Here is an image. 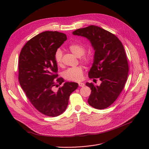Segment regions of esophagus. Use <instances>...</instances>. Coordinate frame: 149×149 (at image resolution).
<instances>
[{"label": "esophagus", "mask_w": 149, "mask_h": 149, "mask_svg": "<svg viewBox=\"0 0 149 149\" xmlns=\"http://www.w3.org/2000/svg\"><path fill=\"white\" fill-rule=\"evenodd\" d=\"M78 86L79 87H84L85 86V84L83 82H78Z\"/></svg>", "instance_id": "34e87169"}]
</instances>
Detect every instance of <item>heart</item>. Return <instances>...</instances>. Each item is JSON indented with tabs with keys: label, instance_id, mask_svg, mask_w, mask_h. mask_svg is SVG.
<instances>
[{
	"label": "heart",
	"instance_id": "b5f03b06",
	"mask_svg": "<svg viewBox=\"0 0 149 149\" xmlns=\"http://www.w3.org/2000/svg\"><path fill=\"white\" fill-rule=\"evenodd\" d=\"M68 50L77 56H80V61L85 63L88 64L92 61V55L90 53L86 54V48L83 45L74 42L70 44L68 47ZM55 61L58 66L62 64V52L60 49H58L54 55ZM84 69L81 66H77L67 69L63 72V76L66 79L70 81H80L83 77Z\"/></svg>",
	"mask_w": 149,
	"mask_h": 149
}]
</instances>
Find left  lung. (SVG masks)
I'll return each instance as SVG.
<instances>
[{"mask_svg": "<svg viewBox=\"0 0 149 149\" xmlns=\"http://www.w3.org/2000/svg\"><path fill=\"white\" fill-rule=\"evenodd\" d=\"M72 33L87 38L95 50L88 77L96 81L98 78L101 84L97 86L86 83L91 90L88 102L96 109L107 108L118 97L128 77L129 63L124 47L115 35L97 26L78 29Z\"/></svg>", "mask_w": 149, "mask_h": 149, "instance_id": "1", "label": "left lung"}]
</instances>
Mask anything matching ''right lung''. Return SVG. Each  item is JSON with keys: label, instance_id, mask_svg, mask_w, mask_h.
I'll list each match as a JSON object with an SVG mask.
<instances>
[{"label": "right lung", "instance_id": "1", "mask_svg": "<svg viewBox=\"0 0 149 149\" xmlns=\"http://www.w3.org/2000/svg\"><path fill=\"white\" fill-rule=\"evenodd\" d=\"M67 39L65 33L57 31L42 32L26 42L19 57L21 87L33 107L49 117L65 111L70 94L78 87L76 82L62 84L64 81L57 74L55 52ZM58 86V91H54Z\"/></svg>", "mask_w": 149, "mask_h": 149}]
</instances>
